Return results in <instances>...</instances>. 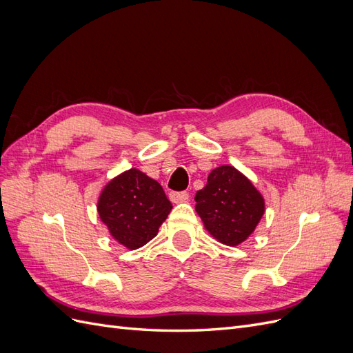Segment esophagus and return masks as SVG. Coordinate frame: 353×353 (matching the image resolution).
Segmentation results:
<instances>
[{
  "label": "esophagus",
  "instance_id": "34e87169",
  "mask_svg": "<svg viewBox=\"0 0 353 353\" xmlns=\"http://www.w3.org/2000/svg\"><path fill=\"white\" fill-rule=\"evenodd\" d=\"M169 199L172 203H184V201L188 200V193H187V191H179V193L174 191V193L169 194Z\"/></svg>",
  "mask_w": 353,
  "mask_h": 353
}]
</instances>
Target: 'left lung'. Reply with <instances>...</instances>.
Segmentation results:
<instances>
[{"mask_svg":"<svg viewBox=\"0 0 353 353\" xmlns=\"http://www.w3.org/2000/svg\"><path fill=\"white\" fill-rule=\"evenodd\" d=\"M196 212L210 236L225 245L250 237L265 213V199L252 181L230 165L215 168L196 193Z\"/></svg>","mask_w":353,"mask_h":353,"instance_id":"left-lung-1","label":"left lung"}]
</instances>
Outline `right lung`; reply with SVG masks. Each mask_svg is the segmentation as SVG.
<instances>
[{
  "label": "right lung",
  "instance_id": "right-lung-1",
  "mask_svg": "<svg viewBox=\"0 0 353 353\" xmlns=\"http://www.w3.org/2000/svg\"><path fill=\"white\" fill-rule=\"evenodd\" d=\"M170 209L162 185L135 168L112 178L97 200L101 222L113 240L128 250L153 240Z\"/></svg>",
  "mask_w": 353,
  "mask_h": 353
}]
</instances>
